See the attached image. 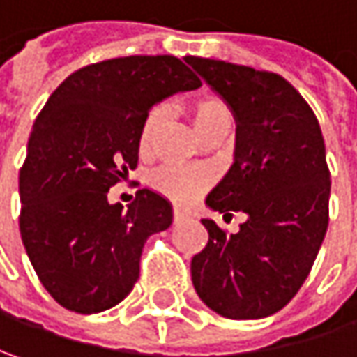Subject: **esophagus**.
Returning a JSON list of instances; mask_svg holds the SVG:
<instances>
[{"mask_svg":"<svg viewBox=\"0 0 357 357\" xmlns=\"http://www.w3.org/2000/svg\"><path fill=\"white\" fill-rule=\"evenodd\" d=\"M185 218H188V212L179 211V208L174 211V220H176V222H181V220H185Z\"/></svg>","mask_w":357,"mask_h":357,"instance_id":"34e87169","label":"esophagus"}]
</instances>
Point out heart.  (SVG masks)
<instances>
[{"label": "heart", "instance_id": "obj_1", "mask_svg": "<svg viewBox=\"0 0 357 357\" xmlns=\"http://www.w3.org/2000/svg\"><path fill=\"white\" fill-rule=\"evenodd\" d=\"M188 116L200 137L212 128H222V126L231 128V122H233L231 108L216 96L196 98L188 106ZM163 122H165V110L161 106L153 108L145 116L141 135H139V149L143 155L151 153L155 137L159 135ZM211 183L212 176L206 169H200V167H161L151 178V185L159 194H163L165 198H169L172 202L181 204V206L198 200L208 190Z\"/></svg>", "mask_w": 357, "mask_h": 357}]
</instances>
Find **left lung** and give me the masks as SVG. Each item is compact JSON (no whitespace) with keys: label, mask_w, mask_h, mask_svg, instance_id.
Returning <instances> with one entry per match:
<instances>
[{"label":"left lung","mask_w":357,"mask_h":357,"mask_svg":"<svg viewBox=\"0 0 357 357\" xmlns=\"http://www.w3.org/2000/svg\"><path fill=\"white\" fill-rule=\"evenodd\" d=\"M237 122L235 163L206 198L212 211L247 216L227 235L202 218L206 247L192 257L202 303L227 319H264L305 284L329 225L331 179L314 112L284 77L188 56Z\"/></svg>","instance_id":"obj_1"}]
</instances>
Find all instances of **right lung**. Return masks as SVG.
I'll return each instance as SVG.
<instances>
[{
    "label": "right lung",
    "instance_id": "add662e5",
    "mask_svg": "<svg viewBox=\"0 0 357 357\" xmlns=\"http://www.w3.org/2000/svg\"><path fill=\"white\" fill-rule=\"evenodd\" d=\"M172 54L120 56L71 73L40 110L20 169V235L61 307L93 314L124 301L146 239L169 229V200L139 190L124 208L108 190L139 163L149 110L200 87Z\"/></svg>",
    "mask_w": 357,
    "mask_h": 357
}]
</instances>
